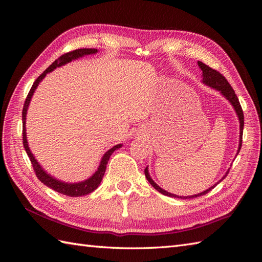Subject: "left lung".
Returning <instances> with one entry per match:
<instances>
[{
    "label": "left lung",
    "mask_w": 262,
    "mask_h": 262,
    "mask_svg": "<svg viewBox=\"0 0 262 262\" xmlns=\"http://www.w3.org/2000/svg\"><path fill=\"white\" fill-rule=\"evenodd\" d=\"M198 66H199V68L201 69L202 71V83L204 85H207L209 87H211V89L215 90V91H219L221 93V95H223V96L229 101V104H231L235 110V113L237 115V117H238V121H239V144H238V149H237V153H236V156L238 155L239 150H241V147H242V140H243V129H244V114H243V109L241 107V104H239V100L238 98H237L236 94L234 92V90L232 89V86L229 85V83L226 81V78L222 75L220 72H217V71L211 69L209 66L204 64V63H202L201 61H198ZM228 168L227 171L225 172V175L222 177L216 184H214L212 187H210L209 189L204 190V191L200 192V193H196V194H192V195H177V194H173V193H170L168 191H166V190H164L163 188H161L160 186H158L156 182L152 179V177L149 176V172H148V166L145 168L144 172H145V177L146 179L148 180V182L150 185H152L158 192L163 193L164 195H168V196H171V198H178V199H193V198H196V196H200V195H203L205 193H208L209 191H211V190L215 187L217 184H220V182L223 180L226 176L227 173L229 171Z\"/></svg>",
    "instance_id": "obj_1"
}]
</instances>
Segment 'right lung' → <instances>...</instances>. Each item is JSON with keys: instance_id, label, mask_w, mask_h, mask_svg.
<instances>
[{"instance_id": "right-lung-1", "label": "right lung", "mask_w": 262, "mask_h": 262, "mask_svg": "<svg viewBox=\"0 0 262 262\" xmlns=\"http://www.w3.org/2000/svg\"><path fill=\"white\" fill-rule=\"evenodd\" d=\"M97 52H98L97 49H94V48L87 49V48H85V49H77V50L71 51V52H68L66 54L61 55L59 59L55 60L52 63V64L48 69H47L45 72L35 81V83L33 84V86H31V89L28 93V96L25 100V104H24V108H23V144H24V147H25L26 153H27L29 160L31 162V165H33L34 170L36 172L38 179L40 180L42 184L46 185L47 187L53 189L54 191H57V192L62 193V194H66V195H69V196H82V195H86V194L93 192L94 190H96L98 188V186L100 185L102 177H104V175H105L106 167H107V164H108L110 156H112V154L115 152L116 149L120 148L122 146V144H117V145L113 146L112 148H109L104 155H102L97 170L95 171L90 178H87L83 181H78V182L62 181L58 178H54L53 176L50 175V173L47 172L42 168V166L39 164V162L36 160L35 155L31 153V150H30L29 145H28L27 133H26L27 110H28L30 100H31V98H33V95H34L35 91L37 90L38 85L40 84V82L43 80L47 74L52 72V71L55 70L57 68H60V67L68 64V63H70L71 61H74V60H77L80 58H83V57H85V55L95 54Z\"/></svg>"}]
</instances>
